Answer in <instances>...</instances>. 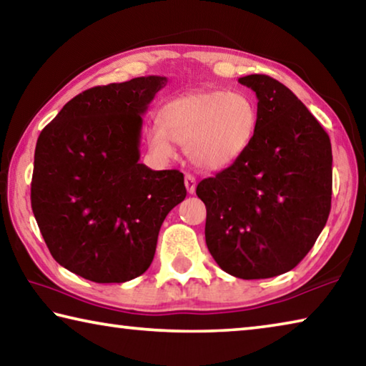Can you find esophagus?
Returning a JSON list of instances; mask_svg holds the SVG:
<instances>
[{
    "label": "esophagus",
    "instance_id": "1",
    "mask_svg": "<svg viewBox=\"0 0 366 366\" xmlns=\"http://www.w3.org/2000/svg\"><path fill=\"white\" fill-rule=\"evenodd\" d=\"M197 187V179L192 174H185V189H187L189 194H194Z\"/></svg>",
    "mask_w": 366,
    "mask_h": 366
}]
</instances>
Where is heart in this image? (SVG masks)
Here are the masks:
<instances>
[{
  "label": "heart",
  "instance_id": "obj_1",
  "mask_svg": "<svg viewBox=\"0 0 366 366\" xmlns=\"http://www.w3.org/2000/svg\"><path fill=\"white\" fill-rule=\"evenodd\" d=\"M258 127V109L244 92L200 90L172 98L159 111V126L148 132L154 152L169 154L172 140L189 147L197 164L219 169L249 150Z\"/></svg>",
  "mask_w": 366,
  "mask_h": 366
}]
</instances>
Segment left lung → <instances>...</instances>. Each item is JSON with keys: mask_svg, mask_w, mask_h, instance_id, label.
<instances>
[{"mask_svg": "<svg viewBox=\"0 0 366 366\" xmlns=\"http://www.w3.org/2000/svg\"><path fill=\"white\" fill-rule=\"evenodd\" d=\"M258 98V127L237 161L197 185L205 239L222 271L264 280L299 264L331 212L330 135L286 85L264 74L240 77Z\"/></svg>", "mask_w": 366, "mask_h": 366, "instance_id": "left-lung-1", "label": "left lung"}]
</instances>
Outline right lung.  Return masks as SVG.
I'll use <instances>...</instances> for the list:
<instances>
[{
  "label": "right lung",
  "instance_id": "1",
  "mask_svg": "<svg viewBox=\"0 0 366 366\" xmlns=\"http://www.w3.org/2000/svg\"><path fill=\"white\" fill-rule=\"evenodd\" d=\"M166 82L148 76L85 90L36 140V224L53 258L89 281L144 274L161 224L187 195L181 171L139 163L142 116Z\"/></svg>",
  "mask_w": 366,
  "mask_h": 366
}]
</instances>
